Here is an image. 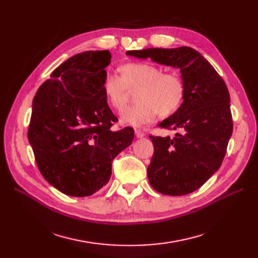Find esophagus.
<instances>
[{"instance_id": "obj_1", "label": "esophagus", "mask_w": 258, "mask_h": 258, "mask_svg": "<svg viewBox=\"0 0 258 258\" xmlns=\"http://www.w3.org/2000/svg\"><path fill=\"white\" fill-rule=\"evenodd\" d=\"M144 136H145V135H144V132H143L142 130L136 129V137H137L138 139H142Z\"/></svg>"}]
</instances>
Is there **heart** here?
I'll list each match as a JSON object with an SVG mask.
<instances>
[{"label":"heart","mask_w":258,"mask_h":258,"mask_svg":"<svg viewBox=\"0 0 258 258\" xmlns=\"http://www.w3.org/2000/svg\"><path fill=\"white\" fill-rule=\"evenodd\" d=\"M121 76L107 73L102 89L108 104L115 110H121L130 92L135 93L137 103L126 107L120 113L122 123L142 126L153 121L160 114L167 117L181 106L185 87L176 72H162L161 69L148 62H130L120 69Z\"/></svg>","instance_id":"1"}]
</instances>
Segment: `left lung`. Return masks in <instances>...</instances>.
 Returning a JSON list of instances; mask_svg holds the SVG:
<instances>
[{"label": "left lung", "mask_w": 258, "mask_h": 258, "mask_svg": "<svg viewBox=\"0 0 258 258\" xmlns=\"http://www.w3.org/2000/svg\"><path fill=\"white\" fill-rule=\"evenodd\" d=\"M126 53L179 69L185 87L183 103L158 124L179 132L173 139L150 136L154 155L147 176L153 188L160 194H190L220 169L227 151L232 134L227 86L206 58L186 46Z\"/></svg>", "instance_id": "obj_1"}]
</instances>
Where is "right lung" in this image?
Masks as SVG:
<instances>
[{
	"instance_id": "1",
	"label": "right lung",
	"mask_w": 258,
	"mask_h": 258,
	"mask_svg": "<svg viewBox=\"0 0 258 258\" xmlns=\"http://www.w3.org/2000/svg\"><path fill=\"white\" fill-rule=\"evenodd\" d=\"M108 50L69 58L33 99L28 139L44 178L68 196L86 197L110 181L112 161L134 141L135 130L112 131L117 117L102 89Z\"/></svg>"
}]
</instances>
